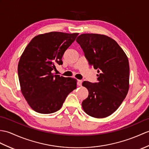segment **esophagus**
I'll return each mask as SVG.
<instances>
[{
	"label": "esophagus",
	"mask_w": 149,
	"mask_h": 149,
	"mask_svg": "<svg viewBox=\"0 0 149 149\" xmlns=\"http://www.w3.org/2000/svg\"><path fill=\"white\" fill-rule=\"evenodd\" d=\"M82 81L81 80H78L77 81V85L79 86H82Z\"/></svg>",
	"instance_id": "1"
}]
</instances>
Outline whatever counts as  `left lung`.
<instances>
[{
    "instance_id": "1",
    "label": "left lung",
    "mask_w": 149,
    "mask_h": 149,
    "mask_svg": "<svg viewBox=\"0 0 149 149\" xmlns=\"http://www.w3.org/2000/svg\"><path fill=\"white\" fill-rule=\"evenodd\" d=\"M76 41L89 65L99 73L97 82L82 83L89 91L88 98L82 103V109L96 118L109 116L119 108L128 92V59L116 41L106 36L84 33Z\"/></svg>"
}]
</instances>
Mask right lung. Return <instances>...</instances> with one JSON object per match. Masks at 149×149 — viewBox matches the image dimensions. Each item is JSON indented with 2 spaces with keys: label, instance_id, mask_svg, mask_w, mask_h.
Here are the masks:
<instances>
[{
  "label": "right lung",
  "instance_id": "1",
  "mask_svg": "<svg viewBox=\"0 0 149 149\" xmlns=\"http://www.w3.org/2000/svg\"><path fill=\"white\" fill-rule=\"evenodd\" d=\"M78 35L59 32L40 34L26 47L19 61L18 74L22 94L36 112H56L76 89V79L54 75L52 71L56 65L63 64L64 53Z\"/></svg>",
  "mask_w": 149,
  "mask_h": 149
}]
</instances>
